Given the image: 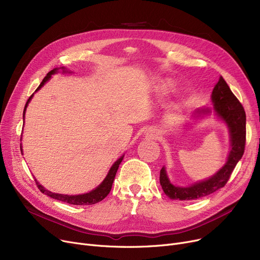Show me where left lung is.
I'll list each match as a JSON object with an SVG mask.
<instances>
[{
    "label": "left lung",
    "mask_w": 260,
    "mask_h": 260,
    "mask_svg": "<svg viewBox=\"0 0 260 260\" xmlns=\"http://www.w3.org/2000/svg\"><path fill=\"white\" fill-rule=\"evenodd\" d=\"M214 112L223 120L230 129L231 151L225 165L211 178L199 181L189 186H176L171 183L167 175L166 168L160 171V184L163 192L171 199L194 200L208 196L219 188L223 187L230 179L238 161L244 153L245 146V112L243 106L232 92L222 77L219 78L212 92ZM198 114H209L211 109H198Z\"/></svg>",
    "instance_id": "obj_1"
}]
</instances>
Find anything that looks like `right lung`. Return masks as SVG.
<instances>
[{
    "mask_svg": "<svg viewBox=\"0 0 260 260\" xmlns=\"http://www.w3.org/2000/svg\"><path fill=\"white\" fill-rule=\"evenodd\" d=\"M61 68L63 70V72H65L64 71V67H61ZM58 70H59V68H53L52 71H50L46 75V77L43 79V81L41 82V84L36 89V91L39 90L41 87H42L46 83V82L50 79L51 75L56 74L58 72ZM32 95L34 94L30 95L29 99L27 100V102L25 104V108H24V112H23V118H24V115H25L26 107H27V105H28L29 101L31 100ZM21 152H22V147H21ZM123 157H124V155L121 156L114 163L113 167L111 168V170H109L107 176L105 177V179L103 180V182L98 187H95L94 189L91 190V192L86 193V194H82V195H62V194H57V193H52V192H49V190L45 189L37 180H36V183H37V185H38V187H39V189L41 190V192L44 193L45 195H47V196H49L51 198H53V199H57V200H60L62 202H66V203H70V204H75V206H90V204H94V203H97V202L103 200L108 195V193L111 192L112 186H113V182H114V179H115V176H116V173L118 171V168L120 166V163L123 160Z\"/></svg>",
    "mask_w": 260,
    "mask_h": 260,
    "instance_id": "obj_1",
    "label": "right lung"
}]
</instances>
